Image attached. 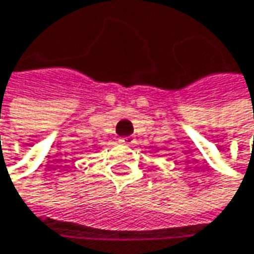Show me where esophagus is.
Here are the masks:
<instances>
[{"label": "esophagus", "mask_w": 254, "mask_h": 254, "mask_svg": "<svg viewBox=\"0 0 254 254\" xmlns=\"http://www.w3.org/2000/svg\"><path fill=\"white\" fill-rule=\"evenodd\" d=\"M119 143L123 144V146H134L135 138L134 137H122V138H119Z\"/></svg>", "instance_id": "34e87169"}]
</instances>
